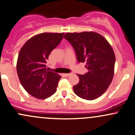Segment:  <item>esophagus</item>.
Listing matches in <instances>:
<instances>
[{
	"label": "esophagus",
	"instance_id": "obj_1",
	"mask_svg": "<svg viewBox=\"0 0 135 135\" xmlns=\"http://www.w3.org/2000/svg\"><path fill=\"white\" fill-rule=\"evenodd\" d=\"M71 74H72L69 73V74H65L64 75H65V77H69L70 75H71Z\"/></svg>",
	"mask_w": 135,
	"mask_h": 135
}]
</instances>
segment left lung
Returning a JSON list of instances; mask_svg holds the SVG:
<instances>
[{
    "label": "left lung",
    "instance_id": "obj_1",
    "mask_svg": "<svg viewBox=\"0 0 135 135\" xmlns=\"http://www.w3.org/2000/svg\"><path fill=\"white\" fill-rule=\"evenodd\" d=\"M79 62H86L88 72L77 74L79 82L73 87L79 97L93 100L102 95L112 83L115 56L112 46L100 33L94 32L66 33Z\"/></svg>",
    "mask_w": 135,
    "mask_h": 135
}]
</instances>
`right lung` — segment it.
Returning a JSON list of instances; mask_svg holds the SVG:
<instances>
[{
  "label": "right lung",
  "instance_id": "1",
  "mask_svg": "<svg viewBox=\"0 0 135 135\" xmlns=\"http://www.w3.org/2000/svg\"><path fill=\"white\" fill-rule=\"evenodd\" d=\"M64 33H42L34 35L20 49L16 70L26 91L38 99L50 97L56 91L61 76L46 70V60L63 38Z\"/></svg>",
  "mask_w": 135,
  "mask_h": 135
}]
</instances>
